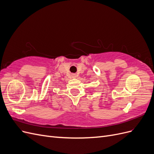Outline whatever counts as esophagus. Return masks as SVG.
Returning a JSON list of instances; mask_svg holds the SVG:
<instances>
[{"mask_svg":"<svg viewBox=\"0 0 154 154\" xmlns=\"http://www.w3.org/2000/svg\"><path fill=\"white\" fill-rule=\"evenodd\" d=\"M72 77H73V78H76V75H75V74H73Z\"/></svg>","mask_w":154,"mask_h":154,"instance_id":"1","label":"esophagus"}]
</instances>
